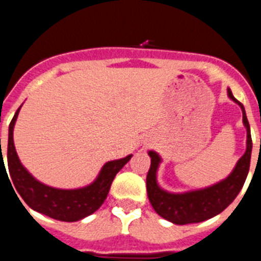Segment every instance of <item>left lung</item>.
<instances>
[{
    "label": "left lung",
    "mask_w": 261,
    "mask_h": 261,
    "mask_svg": "<svg viewBox=\"0 0 261 261\" xmlns=\"http://www.w3.org/2000/svg\"><path fill=\"white\" fill-rule=\"evenodd\" d=\"M227 96L242 109L243 125L247 130V142H246L247 148L245 154L238 160L236 168L225 179L205 189L194 190L182 194H171L161 189L157 183V169L161 163V157L154 151L148 152L151 157V168L147 174L148 199L151 201L153 210L161 217L173 224H195L215 217L233 203L245 185L250 170L251 151H252L250 123L247 121L245 108L234 97L229 88H227Z\"/></svg>",
    "instance_id": "8db88e82"
}]
</instances>
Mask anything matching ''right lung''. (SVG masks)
<instances>
[{"instance_id":"add662e5","label":"right lung","mask_w":261,"mask_h":261,"mask_svg":"<svg viewBox=\"0 0 261 261\" xmlns=\"http://www.w3.org/2000/svg\"><path fill=\"white\" fill-rule=\"evenodd\" d=\"M19 110L20 108L15 112L10 122V126H9L8 166L9 174L14 183L13 189L15 187L18 194L22 196V199L30 208L36 212L43 213L48 217L60 220V221H79L82 218L96 212L107 199L108 192H109L116 174L130 161L133 154L105 164L98 173L97 178L86 187L75 190H61L49 187L35 179L28 173L27 169L22 165L19 157L16 154L13 131ZM2 169L4 171L6 170L4 157H2L1 170Z\"/></svg>"}]
</instances>
